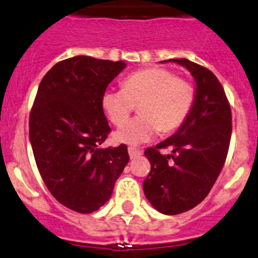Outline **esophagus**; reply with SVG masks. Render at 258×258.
<instances>
[{"instance_id":"obj_1","label":"esophagus","mask_w":258,"mask_h":258,"mask_svg":"<svg viewBox=\"0 0 258 258\" xmlns=\"http://www.w3.org/2000/svg\"><path fill=\"white\" fill-rule=\"evenodd\" d=\"M128 155H130V157H131V160H132V158L140 157V156L142 155V151L139 150V148L128 147Z\"/></svg>"}]
</instances>
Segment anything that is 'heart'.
Here are the masks:
<instances>
[{
	"mask_svg": "<svg viewBox=\"0 0 258 258\" xmlns=\"http://www.w3.org/2000/svg\"><path fill=\"white\" fill-rule=\"evenodd\" d=\"M195 100L194 86L171 71L151 67L127 76L119 90H106L102 108L107 118L121 126L139 105L140 116L118 128L114 140L137 146L152 140L160 131L171 132L182 124Z\"/></svg>",
	"mask_w": 258,
	"mask_h": 258,
	"instance_id": "1",
	"label": "heart"
}]
</instances>
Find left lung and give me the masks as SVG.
Instances as JSON below:
<instances>
[{"label":"left lung","mask_w":258,"mask_h":258,"mask_svg":"<svg viewBox=\"0 0 258 258\" xmlns=\"http://www.w3.org/2000/svg\"><path fill=\"white\" fill-rule=\"evenodd\" d=\"M168 61L191 72L196 95L177 132L145 151L151 172L144 192L158 212L178 215L201 204L215 184L227 157L232 114L222 85L209 69L186 58ZM167 147L173 153L161 155L160 148Z\"/></svg>","instance_id":"1"}]
</instances>
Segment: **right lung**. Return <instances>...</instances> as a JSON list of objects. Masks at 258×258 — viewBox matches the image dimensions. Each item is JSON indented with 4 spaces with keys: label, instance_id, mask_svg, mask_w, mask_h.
Segmentation results:
<instances>
[{
    "label": "right lung",
    "instance_id": "right-lung-1",
    "mask_svg": "<svg viewBox=\"0 0 258 258\" xmlns=\"http://www.w3.org/2000/svg\"><path fill=\"white\" fill-rule=\"evenodd\" d=\"M123 61L76 56L45 75L30 113V141L40 175L67 209L92 213L108 201L130 161L126 145L102 148L111 132L102 108Z\"/></svg>",
    "mask_w": 258,
    "mask_h": 258
}]
</instances>
